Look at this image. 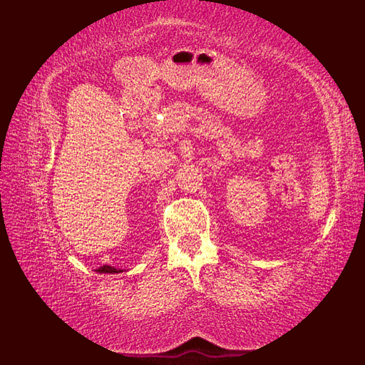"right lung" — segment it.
<instances>
[{"label": "right lung", "instance_id": "obj_1", "mask_svg": "<svg viewBox=\"0 0 365 365\" xmlns=\"http://www.w3.org/2000/svg\"><path fill=\"white\" fill-rule=\"evenodd\" d=\"M97 273L100 274H118V273H122V268H114V267H110V265H103L100 267L98 269H96Z\"/></svg>", "mask_w": 365, "mask_h": 365}]
</instances>
